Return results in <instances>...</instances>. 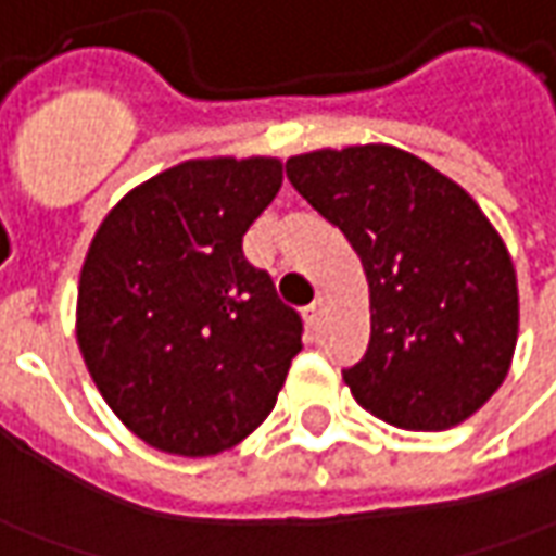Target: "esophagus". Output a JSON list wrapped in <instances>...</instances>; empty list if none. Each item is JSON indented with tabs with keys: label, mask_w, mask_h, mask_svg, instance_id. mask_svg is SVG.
<instances>
[{
	"label": "esophagus",
	"mask_w": 556,
	"mask_h": 556,
	"mask_svg": "<svg viewBox=\"0 0 556 556\" xmlns=\"http://www.w3.org/2000/svg\"><path fill=\"white\" fill-rule=\"evenodd\" d=\"M320 308H324V300H315L312 305H305V312H302V317H305V327L312 329L317 324V317H320Z\"/></svg>",
	"instance_id": "34e87169"
}]
</instances>
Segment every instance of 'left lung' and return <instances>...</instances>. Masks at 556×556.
<instances>
[{
	"mask_svg": "<svg viewBox=\"0 0 556 556\" xmlns=\"http://www.w3.org/2000/svg\"><path fill=\"white\" fill-rule=\"evenodd\" d=\"M287 178L357 251L372 336L342 369L390 427H457L496 393L518 342V278L476 199L390 144L287 160Z\"/></svg>",
	"mask_w": 556,
	"mask_h": 556,
	"instance_id": "1",
	"label": "left lung"
}]
</instances>
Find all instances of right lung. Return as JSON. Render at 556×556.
<instances>
[{"instance_id": "right-lung-1", "label": "right lung", "mask_w": 556, "mask_h": 556, "mask_svg": "<svg viewBox=\"0 0 556 556\" xmlns=\"http://www.w3.org/2000/svg\"><path fill=\"white\" fill-rule=\"evenodd\" d=\"M281 163L187 160L126 193L87 251L78 344L111 412L148 445L208 457L269 417L302 317L241 236L281 187Z\"/></svg>"}]
</instances>
